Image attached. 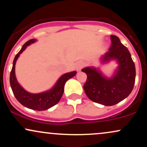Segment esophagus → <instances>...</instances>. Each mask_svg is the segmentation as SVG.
<instances>
[{"mask_svg":"<svg viewBox=\"0 0 147 147\" xmlns=\"http://www.w3.org/2000/svg\"><path fill=\"white\" fill-rule=\"evenodd\" d=\"M84 66V63H82V62H79V63H77V65H76V68H77V70H78V71H80Z\"/></svg>","mask_w":147,"mask_h":147,"instance_id":"esophagus-1","label":"esophagus"}]
</instances>
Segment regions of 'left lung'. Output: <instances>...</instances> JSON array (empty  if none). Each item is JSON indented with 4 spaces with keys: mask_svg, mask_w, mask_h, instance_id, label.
<instances>
[{
    "mask_svg": "<svg viewBox=\"0 0 147 147\" xmlns=\"http://www.w3.org/2000/svg\"><path fill=\"white\" fill-rule=\"evenodd\" d=\"M112 44L109 51L102 57V61L115 59L119 67L113 77L106 78L95 68H85L87 75L84 85L86 94L92 102L104 106H113L130 95L136 80V67L131 54L117 36H111Z\"/></svg>",
    "mask_w": 147,
    "mask_h": 147,
    "instance_id": "left-lung-1",
    "label": "left lung"
}]
</instances>
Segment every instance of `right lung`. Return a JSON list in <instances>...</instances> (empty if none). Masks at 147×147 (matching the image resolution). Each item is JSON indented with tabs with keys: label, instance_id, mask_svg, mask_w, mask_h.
Returning <instances> with one entry per match:
<instances>
[{
	"label": "right lung",
	"instance_id": "add662e5",
	"mask_svg": "<svg viewBox=\"0 0 147 147\" xmlns=\"http://www.w3.org/2000/svg\"><path fill=\"white\" fill-rule=\"evenodd\" d=\"M36 41L35 38L30 39L27 41L22 47L21 50L18 52L13 61V66L10 72L9 82L11 90L16 99L23 106L28 109L35 111H45L50 109L59 102L63 95L64 91V85L69 79L72 78L77 74V72L73 71L64 74L57 81V84L51 90L47 92L38 94H32L27 92L22 88L16 80L15 76V64L20 54L25 50L27 46Z\"/></svg>",
	"mask_w": 147,
	"mask_h": 147
}]
</instances>
